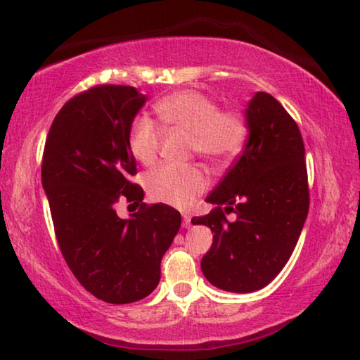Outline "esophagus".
Instances as JSON below:
<instances>
[{
	"mask_svg": "<svg viewBox=\"0 0 360 360\" xmlns=\"http://www.w3.org/2000/svg\"><path fill=\"white\" fill-rule=\"evenodd\" d=\"M190 226H191V214L184 213V228L188 229Z\"/></svg>",
	"mask_w": 360,
	"mask_h": 360,
	"instance_id": "obj_1",
	"label": "esophagus"
}]
</instances>
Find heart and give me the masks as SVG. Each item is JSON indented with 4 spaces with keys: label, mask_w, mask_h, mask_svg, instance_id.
<instances>
[{
    "label": "heart",
    "mask_w": 360,
    "mask_h": 360,
    "mask_svg": "<svg viewBox=\"0 0 360 360\" xmlns=\"http://www.w3.org/2000/svg\"><path fill=\"white\" fill-rule=\"evenodd\" d=\"M162 121L193 134V149L211 164H224L243 149L248 126L238 112H219V106L203 93L185 90L162 98L155 105ZM162 131L150 117L132 122L129 149L141 164H154L159 155ZM208 180L196 167L164 165L147 175V191L160 203L185 208L206 188Z\"/></svg>",
    "instance_id": "1"
}]
</instances>
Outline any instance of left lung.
Here are the masks:
<instances>
[{
  "label": "left lung",
  "mask_w": 360,
  "mask_h": 360,
  "mask_svg": "<svg viewBox=\"0 0 360 360\" xmlns=\"http://www.w3.org/2000/svg\"><path fill=\"white\" fill-rule=\"evenodd\" d=\"M248 141L224 179L206 196L214 205L193 224L208 226L213 244L201 259L216 288L250 293L264 288L288 262L308 216L304 146L285 108L255 91L244 110ZM234 212L228 221L224 214Z\"/></svg>",
  "instance_id": "left-lung-1"
}]
</instances>
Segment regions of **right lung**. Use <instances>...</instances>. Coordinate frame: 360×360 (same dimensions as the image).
<instances>
[{
  "mask_svg": "<svg viewBox=\"0 0 360 360\" xmlns=\"http://www.w3.org/2000/svg\"><path fill=\"white\" fill-rule=\"evenodd\" d=\"M146 101L134 86L80 93L57 112L44 147L42 186L58 248L78 282L112 304L154 292L181 224L172 206L142 203L144 190L129 180L136 174L129 132ZM120 199L141 210L121 220L114 210Z\"/></svg>",
  "mask_w": 360,
  "mask_h": 360,
  "instance_id": "1",
  "label": "right lung"
}]
</instances>
